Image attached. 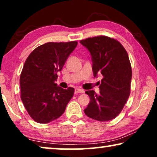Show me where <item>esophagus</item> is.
I'll use <instances>...</instances> for the list:
<instances>
[{
    "instance_id": "1",
    "label": "esophagus",
    "mask_w": 157,
    "mask_h": 157,
    "mask_svg": "<svg viewBox=\"0 0 157 157\" xmlns=\"http://www.w3.org/2000/svg\"><path fill=\"white\" fill-rule=\"evenodd\" d=\"M84 92V90L81 89H75L74 93L75 94H79V93H83Z\"/></svg>"
}]
</instances>
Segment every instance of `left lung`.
Here are the masks:
<instances>
[{"label": "left lung", "instance_id": "1", "mask_svg": "<svg viewBox=\"0 0 157 157\" xmlns=\"http://www.w3.org/2000/svg\"><path fill=\"white\" fill-rule=\"evenodd\" d=\"M91 56L94 76L101 74L100 92H85L90 102L85 114L99 121L113 119L121 113L130 95L132 71L128 53L113 38L104 36L80 40Z\"/></svg>", "mask_w": 157, "mask_h": 157}]
</instances>
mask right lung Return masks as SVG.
Wrapping results in <instances>:
<instances>
[{
	"instance_id": "1",
	"label": "right lung",
	"mask_w": 157,
	"mask_h": 157,
	"mask_svg": "<svg viewBox=\"0 0 157 157\" xmlns=\"http://www.w3.org/2000/svg\"><path fill=\"white\" fill-rule=\"evenodd\" d=\"M78 42H49L37 47L27 58L20 76L21 98L34 121L46 124L65 111L74 89H63L55 83Z\"/></svg>"
}]
</instances>
